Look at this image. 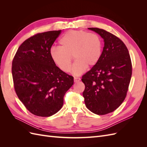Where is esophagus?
Listing matches in <instances>:
<instances>
[{
    "label": "esophagus",
    "instance_id": "esophagus-1",
    "mask_svg": "<svg viewBox=\"0 0 147 147\" xmlns=\"http://www.w3.org/2000/svg\"><path fill=\"white\" fill-rule=\"evenodd\" d=\"M81 80L80 78L79 77H74V82H78Z\"/></svg>",
    "mask_w": 147,
    "mask_h": 147
}]
</instances>
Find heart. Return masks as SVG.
<instances>
[{"label": "heart", "instance_id": "1", "mask_svg": "<svg viewBox=\"0 0 147 147\" xmlns=\"http://www.w3.org/2000/svg\"><path fill=\"white\" fill-rule=\"evenodd\" d=\"M59 48L53 47L50 56L60 70L68 73L71 70L74 56L76 59L72 72L79 75L87 67L95 65L101 55L102 43L96 34L82 30H72L65 33L59 40Z\"/></svg>", "mask_w": 147, "mask_h": 147}]
</instances>
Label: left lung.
I'll use <instances>...</instances> for the list:
<instances>
[{
	"label": "left lung",
	"instance_id": "8db88e82",
	"mask_svg": "<svg viewBox=\"0 0 147 147\" xmlns=\"http://www.w3.org/2000/svg\"><path fill=\"white\" fill-rule=\"evenodd\" d=\"M89 29L104 38L100 59L83 75L85 88L84 103L91 112L103 115L113 112L125 99L132 76V63L129 51L121 39L105 30Z\"/></svg>",
	"mask_w": 147,
	"mask_h": 147
}]
</instances>
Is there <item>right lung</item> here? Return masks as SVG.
I'll return each instance as SVG.
<instances>
[{
  "instance_id": "right-lung-1",
  "label": "right lung",
  "mask_w": 147,
  "mask_h": 147,
  "mask_svg": "<svg viewBox=\"0 0 147 147\" xmlns=\"http://www.w3.org/2000/svg\"><path fill=\"white\" fill-rule=\"evenodd\" d=\"M61 30L38 33L18 49L11 72L16 94L29 112L48 117L62 108L74 77L60 70L50 56L51 46Z\"/></svg>"
}]
</instances>
